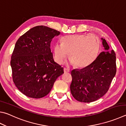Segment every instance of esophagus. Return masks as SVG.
<instances>
[{
	"mask_svg": "<svg viewBox=\"0 0 126 126\" xmlns=\"http://www.w3.org/2000/svg\"><path fill=\"white\" fill-rule=\"evenodd\" d=\"M70 72V70L68 68H64V73H69Z\"/></svg>",
	"mask_w": 126,
	"mask_h": 126,
	"instance_id": "1",
	"label": "esophagus"
}]
</instances>
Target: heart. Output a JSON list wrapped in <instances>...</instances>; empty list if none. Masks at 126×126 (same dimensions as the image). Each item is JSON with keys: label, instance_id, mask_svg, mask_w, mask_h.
<instances>
[{"label": "heart", "instance_id": "1", "mask_svg": "<svg viewBox=\"0 0 126 126\" xmlns=\"http://www.w3.org/2000/svg\"><path fill=\"white\" fill-rule=\"evenodd\" d=\"M100 48V42L93 34H75L62 38V44L56 43L53 47L54 59L57 63H62L67 56L70 62L77 67L85 68L97 58Z\"/></svg>", "mask_w": 126, "mask_h": 126}]
</instances>
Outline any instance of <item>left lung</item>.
Segmentation results:
<instances>
[{"label": "left lung", "mask_w": 126, "mask_h": 126, "mask_svg": "<svg viewBox=\"0 0 126 126\" xmlns=\"http://www.w3.org/2000/svg\"><path fill=\"white\" fill-rule=\"evenodd\" d=\"M101 40L105 51L88 67L71 72L70 92L78 101L91 102L101 98L107 92L116 75V54L113 50L109 51L106 40Z\"/></svg>", "instance_id": "1"}]
</instances>
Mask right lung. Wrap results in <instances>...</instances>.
Masks as SVG:
<instances>
[{"mask_svg": "<svg viewBox=\"0 0 126 126\" xmlns=\"http://www.w3.org/2000/svg\"><path fill=\"white\" fill-rule=\"evenodd\" d=\"M60 32L45 26L30 29L16 42L10 64L13 80L27 96L39 99L51 91L54 83L64 73L53 60L50 44Z\"/></svg>", "mask_w": 126, "mask_h": 126, "instance_id": "add662e5", "label": "right lung"}]
</instances>
